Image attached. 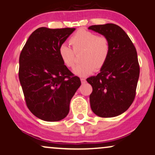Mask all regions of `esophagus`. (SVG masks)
Returning <instances> with one entry per match:
<instances>
[{
	"label": "esophagus",
	"mask_w": 155,
	"mask_h": 155,
	"mask_svg": "<svg viewBox=\"0 0 155 155\" xmlns=\"http://www.w3.org/2000/svg\"><path fill=\"white\" fill-rule=\"evenodd\" d=\"M81 84H84L86 83V79H84V78H81Z\"/></svg>",
	"instance_id": "esophagus-1"
}]
</instances>
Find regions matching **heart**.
Returning a JSON list of instances; mask_svg holds the SVG:
<instances>
[{
    "label": "heart",
    "instance_id": "b5f03b06",
    "mask_svg": "<svg viewBox=\"0 0 155 155\" xmlns=\"http://www.w3.org/2000/svg\"><path fill=\"white\" fill-rule=\"evenodd\" d=\"M69 43L74 50L67 45H61L59 49V57L66 67L74 66L75 53L81 52L80 61L82 62L74 68L76 75L86 76L94 71L100 70L106 64L110 51L108 39L98 36L90 31L80 30L69 39Z\"/></svg>",
    "mask_w": 155,
    "mask_h": 155
}]
</instances>
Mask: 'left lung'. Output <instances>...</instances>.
Returning a JSON list of instances; mask_svg holds the SVG:
<instances>
[{
	"instance_id": "1",
	"label": "left lung",
	"mask_w": 155,
	"mask_h": 155,
	"mask_svg": "<svg viewBox=\"0 0 155 155\" xmlns=\"http://www.w3.org/2000/svg\"><path fill=\"white\" fill-rule=\"evenodd\" d=\"M108 39V59L97 76L86 79L91 85V108L101 117L122 114L133 104L136 94L140 66L137 51L128 35L120 27L113 23L88 28Z\"/></svg>"
}]
</instances>
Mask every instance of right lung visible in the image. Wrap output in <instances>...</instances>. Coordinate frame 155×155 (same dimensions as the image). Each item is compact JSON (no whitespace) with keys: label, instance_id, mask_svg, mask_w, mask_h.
I'll use <instances>...</instances> for the list:
<instances>
[{"label":"right lung","instance_id":"right-lung-1","mask_svg":"<svg viewBox=\"0 0 155 155\" xmlns=\"http://www.w3.org/2000/svg\"><path fill=\"white\" fill-rule=\"evenodd\" d=\"M75 28H40L29 37L19 59V79L27 106L48 122L59 121L69 112L71 99L81 81L64 64L59 49Z\"/></svg>","mask_w":155,"mask_h":155}]
</instances>
